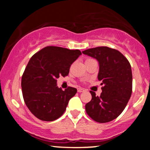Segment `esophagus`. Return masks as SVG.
Returning a JSON list of instances; mask_svg holds the SVG:
<instances>
[{
    "label": "esophagus",
    "instance_id": "obj_1",
    "mask_svg": "<svg viewBox=\"0 0 150 150\" xmlns=\"http://www.w3.org/2000/svg\"><path fill=\"white\" fill-rule=\"evenodd\" d=\"M85 89L84 88H81V87H79V88H77V92H85Z\"/></svg>",
    "mask_w": 150,
    "mask_h": 150
}]
</instances>
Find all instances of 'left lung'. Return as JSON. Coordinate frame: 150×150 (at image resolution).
<instances>
[{
  "label": "left lung",
  "instance_id": "8db88e82",
  "mask_svg": "<svg viewBox=\"0 0 150 150\" xmlns=\"http://www.w3.org/2000/svg\"><path fill=\"white\" fill-rule=\"evenodd\" d=\"M82 53L99 62L98 80L102 92L99 97L90 91L92 100L86 112L98 123H107L123 112L132 94V75L130 63L121 53L107 46L89 49Z\"/></svg>",
  "mask_w": 150,
  "mask_h": 150
}]
</instances>
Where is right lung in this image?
Returning <instances> with one entry per match:
<instances>
[{
	"label": "right lung",
	"mask_w": 150,
	"mask_h": 150,
	"mask_svg": "<svg viewBox=\"0 0 150 150\" xmlns=\"http://www.w3.org/2000/svg\"><path fill=\"white\" fill-rule=\"evenodd\" d=\"M80 50L46 46L30 58L22 77L24 101L37 118L53 121L65 112L68 101L77 89L63 91L57 86L60 76H67L72 63L80 55Z\"/></svg>",
	"instance_id": "1"
}]
</instances>
